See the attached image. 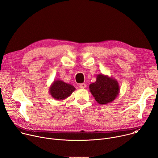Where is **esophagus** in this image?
<instances>
[{
	"mask_svg": "<svg viewBox=\"0 0 158 158\" xmlns=\"http://www.w3.org/2000/svg\"><path fill=\"white\" fill-rule=\"evenodd\" d=\"M79 87L81 88V89H84L86 87V84L83 83V84H79Z\"/></svg>",
	"mask_w": 158,
	"mask_h": 158,
	"instance_id": "obj_1",
	"label": "esophagus"
}]
</instances>
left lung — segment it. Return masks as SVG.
<instances>
[{
    "mask_svg": "<svg viewBox=\"0 0 158 158\" xmlns=\"http://www.w3.org/2000/svg\"><path fill=\"white\" fill-rule=\"evenodd\" d=\"M89 90L97 102L104 105L112 102L118 97L120 87L116 79L98 74L96 81L89 85Z\"/></svg>",
    "mask_w": 158,
    "mask_h": 158,
    "instance_id": "left-lung-1",
    "label": "left lung"
}]
</instances>
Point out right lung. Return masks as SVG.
I'll return each mask as SVG.
<instances>
[{
  "mask_svg": "<svg viewBox=\"0 0 158 158\" xmlns=\"http://www.w3.org/2000/svg\"><path fill=\"white\" fill-rule=\"evenodd\" d=\"M75 90L76 88L73 85L65 83L61 80L57 79L51 85L49 92L54 99L62 101L69 97Z\"/></svg>",
  "mask_w": 158,
  "mask_h": 158,
  "instance_id": "obj_1",
  "label": "right lung"
}]
</instances>
